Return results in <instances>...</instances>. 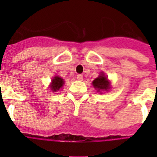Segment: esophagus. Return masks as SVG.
Listing matches in <instances>:
<instances>
[{"label": "esophagus", "instance_id": "34e87169", "mask_svg": "<svg viewBox=\"0 0 157 157\" xmlns=\"http://www.w3.org/2000/svg\"><path fill=\"white\" fill-rule=\"evenodd\" d=\"M76 78H77V80H79V81H82V80H83V75L78 74V75L76 76Z\"/></svg>", "mask_w": 157, "mask_h": 157}]
</instances>
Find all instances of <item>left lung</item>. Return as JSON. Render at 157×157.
Wrapping results in <instances>:
<instances>
[{"mask_svg":"<svg viewBox=\"0 0 157 157\" xmlns=\"http://www.w3.org/2000/svg\"><path fill=\"white\" fill-rule=\"evenodd\" d=\"M92 85L97 92H99L100 94L102 93V91H108L111 88L110 81L107 80V77L103 72H101L100 75L94 80Z\"/></svg>","mask_w":157,"mask_h":157,"instance_id":"8db88e82","label":"left lung"}]
</instances>
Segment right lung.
<instances>
[{"label": "right lung", "instance_id": "right-lung-1", "mask_svg": "<svg viewBox=\"0 0 157 157\" xmlns=\"http://www.w3.org/2000/svg\"><path fill=\"white\" fill-rule=\"evenodd\" d=\"M63 79H62V77H59V76H55L53 77L50 87L53 92H57V91H59L60 89H62V87L63 86Z\"/></svg>", "mask_w": 157, "mask_h": 157}]
</instances>
